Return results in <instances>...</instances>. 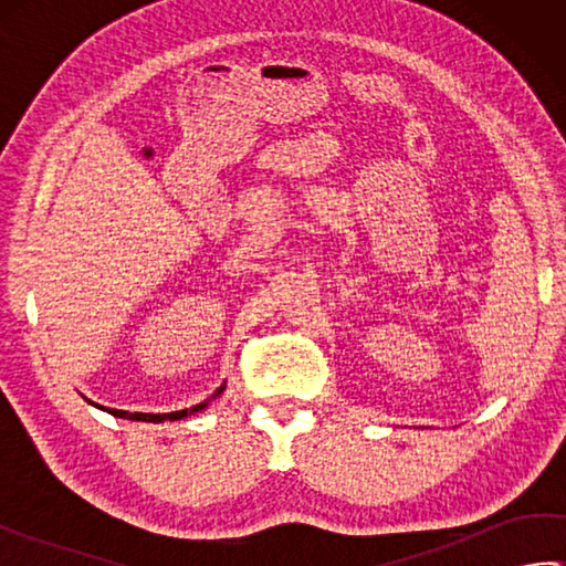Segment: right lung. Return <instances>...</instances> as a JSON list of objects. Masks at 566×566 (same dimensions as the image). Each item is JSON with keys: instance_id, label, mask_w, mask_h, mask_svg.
Listing matches in <instances>:
<instances>
[{"instance_id": "add662e5", "label": "right lung", "mask_w": 566, "mask_h": 566, "mask_svg": "<svg viewBox=\"0 0 566 566\" xmlns=\"http://www.w3.org/2000/svg\"><path fill=\"white\" fill-rule=\"evenodd\" d=\"M221 391H223V387H221L219 391H216L213 396H219ZM99 408H102V406H99ZM201 408H207V401L191 406V408H185V411H172V413H128V411H116V408H109V413L116 416V418L148 420V423H163V420H179V418H185V416H189V413H197V411H201ZM104 411H106V408H104Z\"/></svg>"}]
</instances>
